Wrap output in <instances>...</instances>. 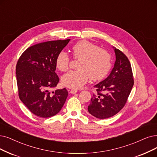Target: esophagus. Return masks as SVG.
<instances>
[{
	"instance_id": "obj_1",
	"label": "esophagus",
	"mask_w": 157,
	"mask_h": 157,
	"mask_svg": "<svg viewBox=\"0 0 157 157\" xmlns=\"http://www.w3.org/2000/svg\"><path fill=\"white\" fill-rule=\"evenodd\" d=\"M70 93L71 94H75V93H77V90H75V89H71V91H70Z\"/></svg>"
}]
</instances>
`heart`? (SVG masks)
Instances as JSON below:
<instances>
[{
	"instance_id": "b5f03b06",
	"label": "heart",
	"mask_w": 157,
	"mask_h": 157,
	"mask_svg": "<svg viewBox=\"0 0 157 157\" xmlns=\"http://www.w3.org/2000/svg\"><path fill=\"white\" fill-rule=\"evenodd\" d=\"M74 59H80L78 71H70L62 77L61 82L64 86L73 89L81 88L88 81L102 79L109 71L111 67L110 54L106 50L100 49L95 44L87 40H81L71 48ZM70 58L67 54L62 51L55 59V66L61 71L69 67Z\"/></svg>"
}]
</instances>
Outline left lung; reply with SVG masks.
Wrapping results in <instances>:
<instances>
[{
  "label": "left lung",
  "mask_w": 157,
  "mask_h": 157,
  "mask_svg": "<svg viewBox=\"0 0 157 157\" xmlns=\"http://www.w3.org/2000/svg\"><path fill=\"white\" fill-rule=\"evenodd\" d=\"M113 48L116 56L114 67L107 78L94 86L97 93L93 94L87 107L91 115L100 119L114 116L124 108L134 84L129 60Z\"/></svg>",
  "instance_id": "left-lung-1"
}]
</instances>
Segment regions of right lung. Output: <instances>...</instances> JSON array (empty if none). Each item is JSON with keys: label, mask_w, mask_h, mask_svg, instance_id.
Returning a JSON list of instances; mask_svg holds the SVG:
<instances>
[{"label": "right lung", "mask_w": 157, "mask_h": 157, "mask_svg": "<svg viewBox=\"0 0 157 157\" xmlns=\"http://www.w3.org/2000/svg\"><path fill=\"white\" fill-rule=\"evenodd\" d=\"M70 39L41 42L28 48L16 66L18 96L28 109L42 118L57 115L66 102V88L49 92L57 86L55 59Z\"/></svg>", "instance_id": "right-lung-1"}]
</instances>
